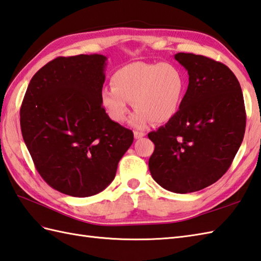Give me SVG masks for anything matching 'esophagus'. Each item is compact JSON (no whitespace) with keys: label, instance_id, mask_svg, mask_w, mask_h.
<instances>
[{"label":"esophagus","instance_id":"obj_1","mask_svg":"<svg viewBox=\"0 0 261 261\" xmlns=\"http://www.w3.org/2000/svg\"><path fill=\"white\" fill-rule=\"evenodd\" d=\"M144 136H145V133H143V132H134V137L136 138V140H141V138H143Z\"/></svg>","mask_w":261,"mask_h":261}]
</instances>
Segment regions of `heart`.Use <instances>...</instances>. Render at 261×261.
<instances>
[{
  "label": "heart",
  "instance_id": "b5f03b06",
  "mask_svg": "<svg viewBox=\"0 0 261 261\" xmlns=\"http://www.w3.org/2000/svg\"><path fill=\"white\" fill-rule=\"evenodd\" d=\"M112 87L100 92V101L109 118L124 123L129 113V101L136 109L130 124L145 128L150 120L169 121L177 114L185 92V77L174 63L132 62L116 70Z\"/></svg>",
  "mask_w": 261,
  "mask_h": 261
}]
</instances>
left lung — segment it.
<instances>
[{"label":"left lung","mask_w":261,"mask_h":261,"mask_svg":"<svg viewBox=\"0 0 261 261\" xmlns=\"http://www.w3.org/2000/svg\"><path fill=\"white\" fill-rule=\"evenodd\" d=\"M189 73L177 114L148 133L155 149L152 177L174 193H191L217 182L228 171L244 140L246 109L238 79L223 63L179 52Z\"/></svg>","instance_id":"8db88e82"}]
</instances>
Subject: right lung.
Listing matches in <instances>:
<instances>
[{"label":"right lung","instance_id":"add662e5","mask_svg":"<svg viewBox=\"0 0 261 261\" xmlns=\"http://www.w3.org/2000/svg\"><path fill=\"white\" fill-rule=\"evenodd\" d=\"M106 60L102 55L56 58L32 77L20 111L23 140L39 174L76 198L105 190L134 141L101 105Z\"/></svg>","mask_w":261,"mask_h":261}]
</instances>
